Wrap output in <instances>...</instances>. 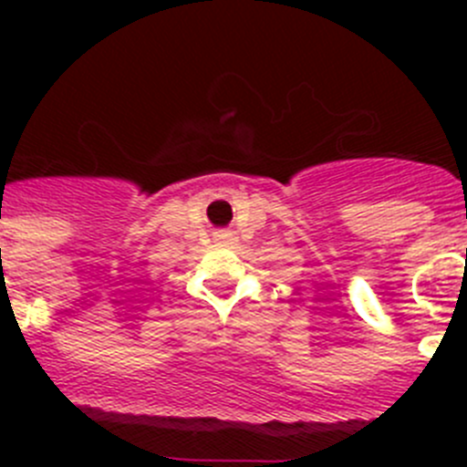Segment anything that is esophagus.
Segmentation results:
<instances>
[{"label": "esophagus", "instance_id": "esophagus-1", "mask_svg": "<svg viewBox=\"0 0 467 467\" xmlns=\"http://www.w3.org/2000/svg\"><path fill=\"white\" fill-rule=\"evenodd\" d=\"M230 239H233V233H228V230H221V233L216 234V242H221V244H228Z\"/></svg>", "mask_w": 467, "mask_h": 467}]
</instances>
